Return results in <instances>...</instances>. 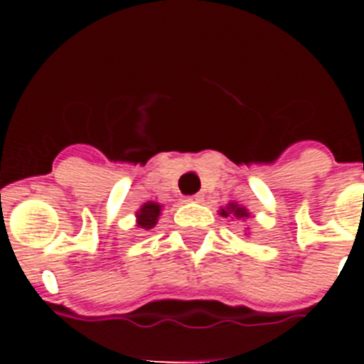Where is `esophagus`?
Here are the masks:
<instances>
[{"label": "esophagus", "instance_id": "1", "mask_svg": "<svg viewBox=\"0 0 364 364\" xmlns=\"http://www.w3.org/2000/svg\"><path fill=\"white\" fill-rule=\"evenodd\" d=\"M204 200V195L197 193V195H189V197H184V202H202Z\"/></svg>", "mask_w": 364, "mask_h": 364}]
</instances>
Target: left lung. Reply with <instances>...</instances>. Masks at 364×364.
Instances as JSON below:
<instances>
[{
  "label": "left lung",
  "instance_id": "obj_1",
  "mask_svg": "<svg viewBox=\"0 0 364 364\" xmlns=\"http://www.w3.org/2000/svg\"><path fill=\"white\" fill-rule=\"evenodd\" d=\"M230 213H233L235 217H247V211L244 210V208H239V205H235V204H230V208H228L226 211L222 210V215H224V217H228Z\"/></svg>",
  "mask_w": 364,
  "mask_h": 364
}]
</instances>
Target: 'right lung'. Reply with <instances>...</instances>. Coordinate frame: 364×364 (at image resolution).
Returning a JSON list of instances; mask_svg holds the SVG:
<instances>
[{
  "instance_id": "obj_1",
  "label": "right lung",
  "mask_w": 364,
  "mask_h": 364,
  "mask_svg": "<svg viewBox=\"0 0 364 364\" xmlns=\"http://www.w3.org/2000/svg\"><path fill=\"white\" fill-rule=\"evenodd\" d=\"M160 204H154V202H147L140 208V211L136 213L138 217V228H144V230H151V228L156 226V220L160 217Z\"/></svg>"
}]
</instances>
